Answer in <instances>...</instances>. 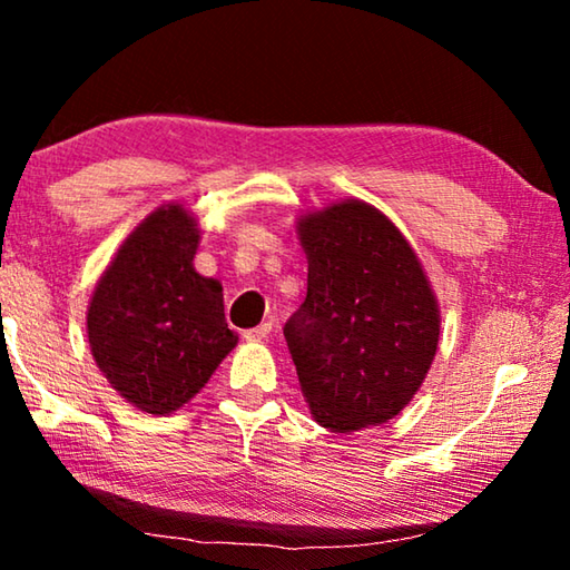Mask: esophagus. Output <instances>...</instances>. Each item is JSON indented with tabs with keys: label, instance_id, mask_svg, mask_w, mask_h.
I'll return each instance as SVG.
<instances>
[{
	"label": "esophagus",
	"instance_id": "esophagus-1",
	"mask_svg": "<svg viewBox=\"0 0 570 570\" xmlns=\"http://www.w3.org/2000/svg\"><path fill=\"white\" fill-rule=\"evenodd\" d=\"M268 334H272V322H264V324L254 326V330H246V332H244V340H248V342H262V340H266Z\"/></svg>",
	"mask_w": 570,
	"mask_h": 570
}]
</instances>
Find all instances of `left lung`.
<instances>
[{
    "label": "left lung",
    "mask_w": 570,
    "mask_h": 570,
    "mask_svg": "<svg viewBox=\"0 0 570 570\" xmlns=\"http://www.w3.org/2000/svg\"><path fill=\"white\" fill-rule=\"evenodd\" d=\"M306 298L284 324L316 422L354 432L392 420L435 360L440 312L407 240L377 208L344 200L298 220Z\"/></svg>",
    "instance_id": "8db88e82"
}]
</instances>
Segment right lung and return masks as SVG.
<instances>
[{"instance_id":"right-lung-1","label":"right lung","mask_w":570,"mask_h":570,"mask_svg":"<svg viewBox=\"0 0 570 570\" xmlns=\"http://www.w3.org/2000/svg\"><path fill=\"white\" fill-rule=\"evenodd\" d=\"M198 238L188 210H153L92 294L88 340L95 362L142 412L183 407L238 342L226 324L220 284L193 268Z\"/></svg>"}]
</instances>
